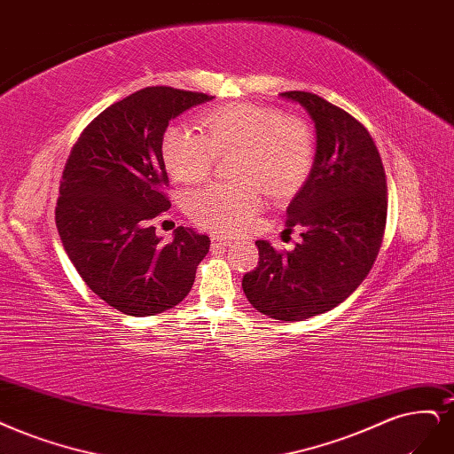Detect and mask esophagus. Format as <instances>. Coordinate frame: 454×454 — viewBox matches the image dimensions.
Here are the masks:
<instances>
[{"label": "esophagus", "mask_w": 454, "mask_h": 454, "mask_svg": "<svg viewBox=\"0 0 454 454\" xmlns=\"http://www.w3.org/2000/svg\"><path fill=\"white\" fill-rule=\"evenodd\" d=\"M220 246H231V239L220 237V234H212V247H220Z\"/></svg>", "instance_id": "esophagus-1"}]
</instances>
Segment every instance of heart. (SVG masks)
<instances>
[{"label":"heart","mask_w":454,"mask_h":454,"mask_svg":"<svg viewBox=\"0 0 454 454\" xmlns=\"http://www.w3.org/2000/svg\"><path fill=\"white\" fill-rule=\"evenodd\" d=\"M207 135L193 126L168 128L163 160L180 182L205 180L217 155H237L232 175L240 184H210L187 199L193 220L222 232L240 231L261 208V187L287 195L308 176L314 163V137L301 118H284L276 108L232 103L200 118Z\"/></svg>","instance_id":"heart-1"}]
</instances>
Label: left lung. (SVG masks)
Returning <instances> with one entry per match:
<instances>
[{
	"mask_svg": "<svg viewBox=\"0 0 454 454\" xmlns=\"http://www.w3.org/2000/svg\"><path fill=\"white\" fill-rule=\"evenodd\" d=\"M316 128V158L287 207V227L302 242L279 254L257 240L259 264L242 279L246 299L262 316L302 321L336 308L363 284L381 247L387 180L370 133L351 114L309 91H286Z\"/></svg>",
	"mask_w": 454,
	"mask_h": 454,
	"instance_id": "8db88e82",
	"label": "left lung"
}]
</instances>
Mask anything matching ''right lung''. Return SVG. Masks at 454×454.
Wrapping results in <instances>:
<instances>
[{"label":"right lung","mask_w":454,"mask_h":454,"mask_svg":"<svg viewBox=\"0 0 454 454\" xmlns=\"http://www.w3.org/2000/svg\"><path fill=\"white\" fill-rule=\"evenodd\" d=\"M207 93L168 86L138 90L93 120L71 150L59 184L56 227L86 286L126 316L146 317L192 291L210 239L178 227L163 244L152 225L170 208L163 135Z\"/></svg>","instance_id":"1"}]
</instances>
